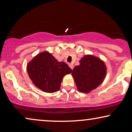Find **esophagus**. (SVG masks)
Wrapping results in <instances>:
<instances>
[{
    "label": "esophagus",
    "instance_id": "esophagus-1",
    "mask_svg": "<svg viewBox=\"0 0 132 132\" xmlns=\"http://www.w3.org/2000/svg\"><path fill=\"white\" fill-rule=\"evenodd\" d=\"M69 67H70V68H71V70H73V68H74V65L72 64H69Z\"/></svg>",
    "mask_w": 132,
    "mask_h": 132
}]
</instances>
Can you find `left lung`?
<instances>
[{
	"instance_id": "1",
	"label": "left lung",
	"mask_w": 132,
	"mask_h": 132,
	"mask_svg": "<svg viewBox=\"0 0 132 132\" xmlns=\"http://www.w3.org/2000/svg\"><path fill=\"white\" fill-rule=\"evenodd\" d=\"M76 66L71 75L80 92L88 93L95 89L103 81L106 75L104 62L94 56L85 55Z\"/></svg>"
}]
</instances>
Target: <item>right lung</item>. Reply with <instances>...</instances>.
<instances>
[{"label":"right lung","mask_w":132,"mask_h":132,"mask_svg":"<svg viewBox=\"0 0 132 132\" xmlns=\"http://www.w3.org/2000/svg\"><path fill=\"white\" fill-rule=\"evenodd\" d=\"M27 71L34 84L46 93L59 91L64 76L72 70L64 62H58L48 52L37 55L28 63Z\"/></svg>","instance_id":"right-lung-1"}]
</instances>
